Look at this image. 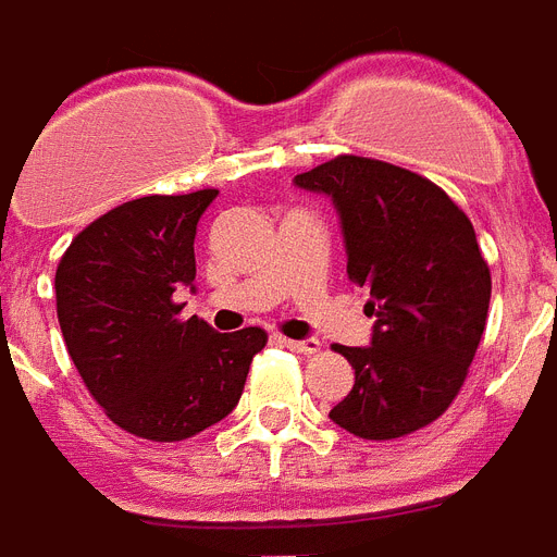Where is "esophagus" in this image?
I'll return each mask as SVG.
<instances>
[{"label":"esophagus","instance_id":"esophagus-1","mask_svg":"<svg viewBox=\"0 0 557 557\" xmlns=\"http://www.w3.org/2000/svg\"><path fill=\"white\" fill-rule=\"evenodd\" d=\"M283 347L295 349V352H300V356H314V352L321 349V341L318 338H304V341L283 338Z\"/></svg>","mask_w":557,"mask_h":557}]
</instances>
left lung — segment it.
Segmentation results:
<instances>
[{
  "label": "left lung",
  "mask_w": 557,
  "mask_h": 557,
  "mask_svg": "<svg viewBox=\"0 0 557 557\" xmlns=\"http://www.w3.org/2000/svg\"><path fill=\"white\" fill-rule=\"evenodd\" d=\"M330 196L347 277L375 318L370 347H335L356 384L330 419L361 440H398L457 398L483 338L492 274L474 225L442 187L387 161L338 156L295 176Z\"/></svg>",
  "instance_id": "obj_1"
}]
</instances>
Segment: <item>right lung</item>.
<instances>
[{
	"instance_id": "1",
	"label": "right lung",
	"mask_w": 557,
	"mask_h": 557,
	"mask_svg": "<svg viewBox=\"0 0 557 557\" xmlns=\"http://www.w3.org/2000/svg\"><path fill=\"white\" fill-rule=\"evenodd\" d=\"M219 190L144 196L74 236L57 265V318L69 356L117 428L178 442L222 422L243 396L257 326L216 332L182 321L173 292L196 280V225Z\"/></svg>"
}]
</instances>
